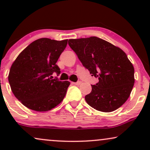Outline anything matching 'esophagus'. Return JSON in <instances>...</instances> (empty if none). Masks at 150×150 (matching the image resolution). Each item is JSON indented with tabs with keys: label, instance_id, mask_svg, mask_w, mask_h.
<instances>
[{
	"label": "esophagus",
	"instance_id": "esophagus-1",
	"mask_svg": "<svg viewBox=\"0 0 150 150\" xmlns=\"http://www.w3.org/2000/svg\"><path fill=\"white\" fill-rule=\"evenodd\" d=\"M81 83H82V82H81L80 81H79V82H73V85H81Z\"/></svg>",
	"mask_w": 150,
	"mask_h": 150
}]
</instances>
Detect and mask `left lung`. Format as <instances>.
Wrapping results in <instances>:
<instances>
[{"label":"left lung","mask_w":150,"mask_h":150,"mask_svg":"<svg viewBox=\"0 0 150 150\" xmlns=\"http://www.w3.org/2000/svg\"><path fill=\"white\" fill-rule=\"evenodd\" d=\"M68 44L83 66L99 79L85 96L87 104L102 112L120 107L135 83L134 67L124 51L97 37L69 39Z\"/></svg>","instance_id":"left-lung-1"}]
</instances>
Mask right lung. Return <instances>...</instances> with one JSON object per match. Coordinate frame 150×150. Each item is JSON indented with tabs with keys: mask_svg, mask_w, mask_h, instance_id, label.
Here are the masks:
<instances>
[{
	"mask_svg": "<svg viewBox=\"0 0 150 150\" xmlns=\"http://www.w3.org/2000/svg\"><path fill=\"white\" fill-rule=\"evenodd\" d=\"M68 39L56 41L41 38L19 54L11 65L8 81L15 97L24 106L36 111H47L64 99L68 81L53 78L61 73L56 65Z\"/></svg>",
	"mask_w": 150,
	"mask_h": 150,
	"instance_id": "obj_1",
	"label": "right lung"
}]
</instances>
